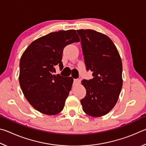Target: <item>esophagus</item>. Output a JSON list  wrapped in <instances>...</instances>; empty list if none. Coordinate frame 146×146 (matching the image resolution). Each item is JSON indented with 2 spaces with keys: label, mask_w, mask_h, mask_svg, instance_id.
<instances>
[{
  "label": "esophagus",
  "mask_w": 146,
  "mask_h": 146,
  "mask_svg": "<svg viewBox=\"0 0 146 146\" xmlns=\"http://www.w3.org/2000/svg\"><path fill=\"white\" fill-rule=\"evenodd\" d=\"M80 81H81V78L80 77H78V78H74L73 79L74 84H79L80 82Z\"/></svg>",
  "instance_id": "esophagus-1"
}]
</instances>
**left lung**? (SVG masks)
Returning <instances> with one entry per match:
<instances>
[{
	"label": "left lung",
	"mask_w": 146,
	"mask_h": 146,
	"mask_svg": "<svg viewBox=\"0 0 146 146\" xmlns=\"http://www.w3.org/2000/svg\"><path fill=\"white\" fill-rule=\"evenodd\" d=\"M80 44L86 71L93 72V78L84 79L86 90L80 100L86 114L98 117L107 114L114 107L122 87V64L112 40L92 29H79Z\"/></svg>",
	"instance_id": "left-lung-1"
}]
</instances>
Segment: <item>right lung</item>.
Segmentation results:
<instances>
[{"label":"right lung","mask_w":146,"mask_h":146,"mask_svg":"<svg viewBox=\"0 0 146 146\" xmlns=\"http://www.w3.org/2000/svg\"><path fill=\"white\" fill-rule=\"evenodd\" d=\"M79 41L73 29L53 32L33 41L22 55L20 86L29 103L38 111L55 115L63 110L73 79L53 75L55 67L62 70L64 48Z\"/></svg>","instance_id":"1"}]
</instances>
